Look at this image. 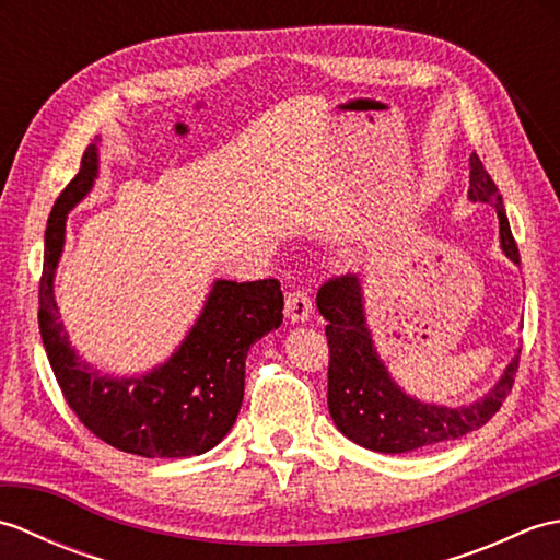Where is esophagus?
<instances>
[{"instance_id":"esophagus-1","label":"esophagus","mask_w":560,"mask_h":560,"mask_svg":"<svg viewBox=\"0 0 560 560\" xmlns=\"http://www.w3.org/2000/svg\"><path fill=\"white\" fill-rule=\"evenodd\" d=\"M313 315V301L305 291H291L287 295V317L291 323H307Z\"/></svg>"}]
</instances>
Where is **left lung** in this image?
<instances>
[{
    "instance_id": "left-lung-1",
    "label": "left lung",
    "mask_w": 560,
    "mask_h": 560,
    "mask_svg": "<svg viewBox=\"0 0 560 560\" xmlns=\"http://www.w3.org/2000/svg\"><path fill=\"white\" fill-rule=\"evenodd\" d=\"M469 168V199L495 207L503 253L520 265V249L510 231L503 197L477 153H471ZM317 311L329 323L325 327L329 343V413L339 431L365 450L401 455L479 431L513 389L520 353L508 363L489 395L469 407H440L409 397L392 380L375 351L365 323L361 279L355 273L323 283L317 291Z\"/></svg>"
}]
</instances>
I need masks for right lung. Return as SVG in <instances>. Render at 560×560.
<instances>
[{"instance_id":"1","label":"right lung","mask_w":560,"mask_h":560,"mask_svg":"<svg viewBox=\"0 0 560 560\" xmlns=\"http://www.w3.org/2000/svg\"><path fill=\"white\" fill-rule=\"evenodd\" d=\"M98 177V147L83 151L74 175L47 219L38 325L57 385L89 431L139 457H192L219 445L235 423L245 392L249 347L283 319L277 279L213 281L195 327L168 361L139 377H110L71 349L55 303L67 213Z\"/></svg>"}]
</instances>
